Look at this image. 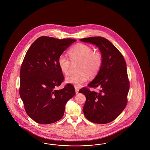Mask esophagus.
<instances>
[{
    "label": "esophagus",
    "mask_w": 150,
    "mask_h": 150,
    "mask_svg": "<svg viewBox=\"0 0 150 150\" xmlns=\"http://www.w3.org/2000/svg\"><path fill=\"white\" fill-rule=\"evenodd\" d=\"M75 90H76V93H78V91H79V88H77V87H75Z\"/></svg>",
    "instance_id": "34e87169"
}]
</instances>
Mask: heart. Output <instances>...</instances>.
Segmentation results:
<instances>
[{
    "label": "heart",
    "mask_w": 150,
    "mask_h": 150,
    "mask_svg": "<svg viewBox=\"0 0 150 150\" xmlns=\"http://www.w3.org/2000/svg\"><path fill=\"white\" fill-rule=\"evenodd\" d=\"M69 59L61 55L58 59L59 68L65 75L69 74L72 64L78 63V73L71 75L65 79L67 83L80 87L88 79L95 77L100 71L103 64V56L98 50H93L90 46L77 44L68 51ZM70 60H69V59Z\"/></svg>",
    "instance_id": "heart-1"
}]
</instances>
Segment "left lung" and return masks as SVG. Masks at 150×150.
Segmentation results:
<instances>
[{
    "instance_id": "1",
    "label": "left lung",
    "mask_w": 150,
    "mask_h": 150,
    "mask_svg": "<svg viewBox=\"0 0 150 150\" xmlns=\"http://www.w3.org/2000/svg\"><path fill=\"white\" fill-rule=\"evenodd\" d=\"M95 44L103 56L102 68L88 87L81 88L86 100L83 106L85 117L97 124H106L115 120L127 104L129 90L127 65L124 57L110 41L97 36L80 39ZM89 88H98V92Z\"/></svg>"
}]
</instances>
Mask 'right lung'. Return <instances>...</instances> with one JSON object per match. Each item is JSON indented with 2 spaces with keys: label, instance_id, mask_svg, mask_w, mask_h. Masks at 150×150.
Returning <instances> with one entry per match:
<instances>
[{
  "label": "right lung",
  "instance_id": "right-lung-1",
  "mask_svg": "<svg viewBox=\"0 0 150 150\" xmlns=\"http://www.w3.org/2000/svg\"><path fill=\"white\" fill-rule=\"evenodd\" d=\"M72 39H58L41 36L26 52L20 70V97L27 115L41 124L55 123L63 117L67 101L75 95L74 87L64 81L58 59L75 42Z\"/></svg>",
  "mask_w": 150,
  "mask_h": 150
}]
</instances>
